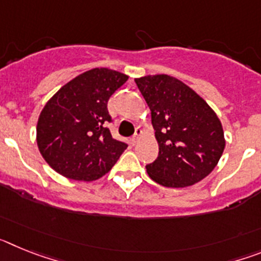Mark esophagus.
<instances>
[{
  "label": "esophagus",
  "mask_w": 261,
  "mask_h": 261,
  "mask_svg": "<svg viewBox=\"0 0 261 261\" xmlns=\"http://www.w3.org/2000/svg\"><path fill=\"white\" fill-rule=\"evenodd\" d=\"M141 133H142L141 128H136V132H135V135H133L132 137H130V144H132V145H135L136 142H137V140H138V136L141 135Z\"/></svg>",
  "instance_id": "esophagus-1"
}]
</instances>
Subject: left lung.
Segmentation results:
<instances>
[{"label":"left lung","instance_id":"left-lung-1","mask_svg":"<svg viewBox=\"0 0 261 261\" xmlns=\"http://www.w3.org/2000/svg\"><path fill=\"white\" fill-rule=\"evenodd\" d=\"M151 111L159 153L146 165L161 186L180 188L208 176L225 149L220 119L204 99L181 81L166 74L137 78Z\"/></svg>","mask_w":261,"mask_h":261}]
</instances>
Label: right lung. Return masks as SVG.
I'll list each match as a JSON object with an SVG mask.
<instances>
[{"instance_id": "1", "label": "right lung", "mask_w": 261, "mask_h": 261, "mask_svg": "<svg viewBox=\"0 0 261 261\" xmlns=\"http://www.w3.org/2000/svg\"><path fill=\"white\" fill-rule=\"evenodd\" d=\"M128 75L107 68L85 71L62 86L41 111L36 141L45 162L74 180H96L128 145L115 140L107 103Z\"/></svg>"}]
</instances>
